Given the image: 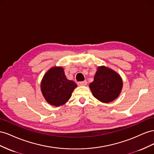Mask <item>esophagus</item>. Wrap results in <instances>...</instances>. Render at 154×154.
Returning a JSON list of instances; mask_svg holds the SVG:
<instances>
[{
	"mask_svg": "<svg viewBox=\"0 0 154 154\" xmlns=\"http://www.w3.org/2000/svg\"><path fill=\"white\" fill-rule=\"evenodd\" d=\"M77 85L79 86H86L87 85V82L86 81H82V82H78Z\"/></svg>",
	"mask_w": 154,
	"mask_h": 154,
	"instance_id": "esophagus-1",
	"label": "esophagus"
}]
</instances>
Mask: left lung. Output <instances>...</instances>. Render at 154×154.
<instances>
[{
	"instance_id": "obj_1",
	"label": "left lung",
	"mask_w": 154,
	"mask_h": 154,
	"mask_svg": "<svg viewBox=\"0 0 154 154\" xmlns=\"http://www.w3.org/2000/svg\"><path fill=\"white\" fill-rule=\"evenodd\" d=\"M122 86L120 75L105 66H98L94 81L89 85L94 97L104 103L116 100L121 94Z\"/></svg>"
}]
</instances>
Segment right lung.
I'll list each match as a JSON object with an SVG mask.
<instances>
[{"label": "right lung", "mask_w": 154, "mask_h": 154, "mask_svg": "<svg viewBox=\"0 0 154 154\" xmlns=\"http://www.w3.org/2000/svg\"><path fill=\"white\" fill-rule=\"evenodd\" d=\"M77 86L73 81L67 79L63 67L54 66L43 76L41 90L48 104L60 106L68 101Z\"/></svg>", "instance_id": "obj_1"}]
</instances>
